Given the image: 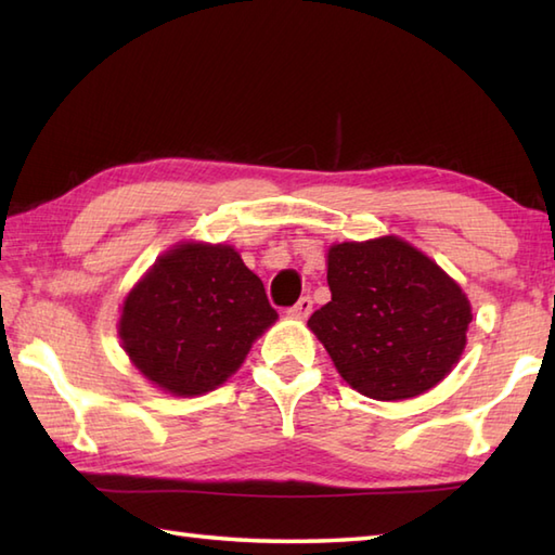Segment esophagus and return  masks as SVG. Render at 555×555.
Instances as JSON below:
<instances>
[{
    "mask_svg": "<svg viewBox=\"0 0 555 555\" xmlns=\"http://www.w3.org/2000/svg\"><path fill=\"white\" fill-rule=\"evenodd\" d=\"M310 312H312V298H310V296H302V298L288 310V314H291V317H298V320H305V317H310Z\"/></svg>",
    "mask_w": 555,
    "mask_h": 555,
    "instance_id": "esophagus-1",
    "label": "esophagus"
}]
</instances>
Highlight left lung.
<instances>
[{
	"label": "left lung",
	"mask_w": 555,
	"mask_h": 555,
	"mask_svg": "<svg viewBox=\"0 0 555 555\" xmlns=\"http://www.w3.org/2000/svg\"><path fill=\"white\" fill-rule=\"evenodd\" d=\"M326 281L332 300L308 324L338 374L362 396L415 398L463 356L473 322L467 296L396 235L332 245Z\"/></svg>",
	"instance_id": "8db88e82"
}]
</instances>
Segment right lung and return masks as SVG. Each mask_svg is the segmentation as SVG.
Returning a JSON list of instances; mask_svg holds the SVG:
<instances>
[{"label":"right lung","instance_id":"add662e5","mask_svg":"<svg viewBox=\"0 0 555 555\" xmlns=\"http://www.w3.org/2000/svg\"><path fill=\"white\" fill-rule=\"evenodd\" d=\"M276 317L231 245L181 243L126 296L119 336L145 379L188 398L227 382Z\"/></svg>","mask_w":555,"mask_h":555}]
</instances>
